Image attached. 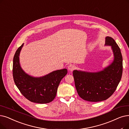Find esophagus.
<instances>
[{"label": "esophagus", "instance_id": "obj_1", "mask_svg": "<svg viewBox=\"0 0 129 129\" xmlns=\"http://www.w3.org/2000/svg\"><path fill=\"white\" fill-rule=\"evenodd\" d=\"M75 69V65H70L69 66H68V69L70 70V71H73L74 69Z\"/></svg>", "mask_w": 129, "mask_h": 129}]
</instances>
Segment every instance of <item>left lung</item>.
I'll use <instances>...</instances> for the list:
<instances>
[{"mask_svg":"<svg viewBox=\"0 0 129 129\" xmlns=\"http://www.w3.org/2000/svg\"><path fill=\"white\" fill-rule=\"evenodd\" d=\"M105 45L112 46L114 60L107 68L98 72L89 73L74 70L73 74L77 93L89 102H100L112 95L121 81L123 71L122 56L115 41L106 37Z\"/></svg>","mask_w":129,"mask_h":129,"instance_id":"obj_1","label":"left lung"}]
</instances>
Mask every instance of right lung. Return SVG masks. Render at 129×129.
<instances>
[{"mask_svg": "<svg viewBox=\"0 0 129 129\" xmlns=\"http://www.w3.org/2000/svg\"><path fill=\"white\" fill-rule=\"evenodd\" d=\"M24 44L17 49L13 59V75L16 85L23 95L30 102L48 103L56 95L61 79L68 73L67 69L52 72L41 77H34L27 74L19 64V53Z\"/></svg>", "mask_w": 129, "mask_h": 129, "instance_id": "obj_1", "label": "right lung"}]
</instances>
